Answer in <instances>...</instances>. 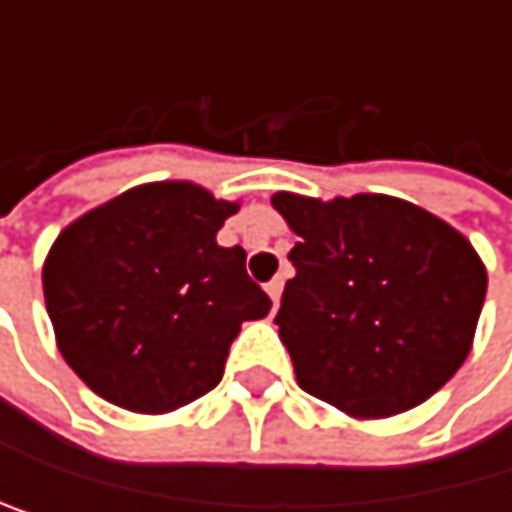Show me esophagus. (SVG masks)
I'll return each mask as SVG.
<instances>
[{
  "mask_svg": "<svg viewBox=\"0 0 512 512\" xmlns=\"http://www.w3.org/2000/svg\"><path fill=\"white\" fill-rule=\"evenodd\" d=\"M265 293H268V296H271V302L277 305V302H280V293H284V280H280V277L268 280V284H265Z\"/></svg>",
  "mask_w": 512,
  "mask_h": 512,
  "instance_id": "34e87169",
  "label": "esophagus"
}]
</instances>
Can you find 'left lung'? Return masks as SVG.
Instances as JSON below:
<instances>
[{"label": "left lung", "instance_id": "obj_1", "mask_svg": "<svg viewBox=\"0 0 512 512\" xmlns=\"http://www.w3.org/2000/svg\"><path fill=\"white\" fill-rule=\"evenodd\" d=\"M271 204L299 235L274 317L299 388L351 418L437 394L470 354L489 284L470 241L391 195Z\"/></svg>", "mask_w": 512, "mask_h": 512}]
</instances>
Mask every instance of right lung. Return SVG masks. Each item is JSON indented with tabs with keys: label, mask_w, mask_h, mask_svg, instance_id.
<instances>
[{
	"label": "right lung",
	"mask_w": 512,
	"mask_h": 512,
	"mask_svg": "<svg viewBox=\"0 0 512 512\" xmlns=\"http://www.w3.org/2000/svg\"><path fill=\"white\" fill-rule=\"evenodd\" d=\"M232 213L195 183H146L63 228L42 268L45 308L94 394L161 415L219 385L241 323L271 311L247 253L216 244Z\"/></svg>",
	"instance_id": "add662e5"
}]
</instances>
